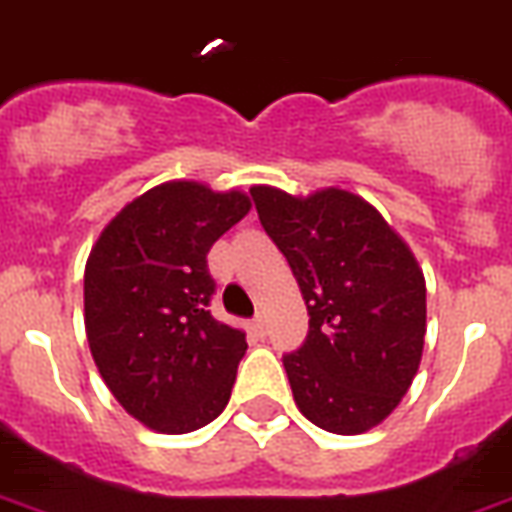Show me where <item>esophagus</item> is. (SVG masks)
Wrapping results in <instances>:
<instances>
[{"label": "esophagus", "mask_w": 512, "mask_h": 512, "mask_svg": "<svg viewBox=\"0 0 512 512\" xmlns=\"http://www.w3.org/2000/svg\"><path fill=\"white\" fill-rule=\"evenodd\" d=\"M249 328H252L257 336H265V318H263V315H257L255 321L249 323Z\"/></svg>", "instance_id": "obj_1"}]
</instances>
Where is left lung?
Wrapping results in <instances>:
<instances>
[{"mask_svg": "<svg viewBox=\"0 0 512 512\" xmlns=\"http://www.w3.org/2000/svg\"><path fill=\"white\" fill-rule=\"evenodd\" d=\"M257 215L297 278L310 331L284 355L299 413L331 434H363L413 384L426 336V281L376 207L344 189L292 197L252 186Z\"/></svg>", "mask_w": 512, "mask_h": 512, "instance_id": "8db88e82", "label": "left lung"}]
</instances>
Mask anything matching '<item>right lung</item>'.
Listing matches in <instances>:
<instances>
[{"label":"right lung","instance_id":"right-lung-1","mask_svg":"<svg viewBox=\"0 0 512 512\" xmlns=\"http://www.w3.org/2000/svg\"><path fill=\"white\" fill-rule=\"evenodd\" d=\"M244 191L168 181L128 202L99 234L83 273L91 357L128 415L189 434L228 405L244 331L215 321L207 252L249 213Z\"/></svg>","mask_w":512,"mask_h":512}]
</instances>
